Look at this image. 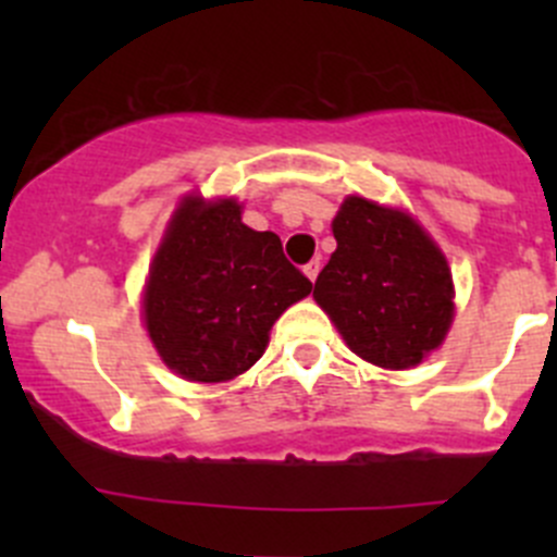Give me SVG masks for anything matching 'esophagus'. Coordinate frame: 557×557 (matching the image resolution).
I'll use <instances>...</instances> for the list:
<instances>
[{"instance_id":"obj_1","label":"esophagus","mask_w":557,"mask_h":557,"mask_svg":"<svg viewBox=\"0 0 557 557\" xmlns=\"http://www.w3.org/2000/svg\"><path fill=\"white\" fill-rule=\"evenodd\" d=\"M318 272H320V261H318V258H314V261H310V263H307V267H305V274L314 283V277H318Z\"/></svg>"}]
</instances>
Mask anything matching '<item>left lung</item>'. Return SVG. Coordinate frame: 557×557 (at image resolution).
I'll use <instances>...</instances> for the list:
<instances>
[{
    "label": "left lung",
    "mask_w": 557,
    "mask_h": 557,
    "mask_svg": "<svg viewBox=\"0 0 557 557\" xmlns=\"http://www.w3.org/2000/svg\"><path fill=\"white\" fill-rule=\"evenodd\" d=\"M336 250L314 301L363 361L409 369L453 323V277L442 250L409 215L350 196L334 218Z\"/></svg>",
    "instance_id": "8db88e82"
}]
</instances>
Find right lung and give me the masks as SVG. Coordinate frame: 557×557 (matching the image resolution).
<instances>
[{"instance_id":"obj_1","label":"right lung","mask_w":557,"mask_h":557,"mask_svg":"<svg viewBox=\"0 0 557 557\" xmlns=\"http://www.w3.org/2000/svg\"><path fill=\"white\" fill-rule=\"evenodd\" d=\"M310 290L277 234L247 228L237 201L188 196L150 267L145 325L166 367L223 383L263 356L274 320Z\"/></svg>"}]
</instances>
